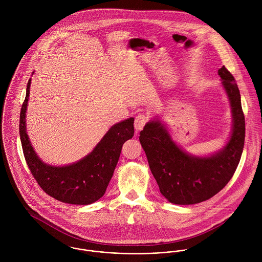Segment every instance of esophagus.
Returning a JSON list of instances; mask_svg holds the SVG:
<instances>
[{"label": "esophagus", "mask_w": 262, "mask_h": 262, "mask_svg": "<svg viewBox=\"0 0 262 262\" xmlns=\"http://www.w3.org/2000/svg\"><path fill=\"white\" fill-rule=\"evenodd\" d=\"M147 117L145 115H138L136 118H135V122H134V127L136 129V131H141L143 129V127L145 126L146 122H147Z\"/></svg>", "instance_id": "34e87169"}]
</instances>
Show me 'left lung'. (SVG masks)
Listing matches in <instances>:
<instances>
[{
    "instance_id": "1",
    "label": "left lung",
    "mask_w": 262,
    "mask_h": 262,
    "mask_svg": "<svg viewBox=\"0 0 262 262\" xmlns=\"http://www.w3.org/2000/svg\"><path fill=\"white\" fill-rule=\"evenodd\" d=\"M230 102L232 130L222 149L209 156H195L182 149L165 125L154 118L140 132L150 170L161 194L176 205H193L218 193L233 177L244 147L245 119L240 92L234 76L224 66L218 71Z\"/></svg>"
}]
</instances>
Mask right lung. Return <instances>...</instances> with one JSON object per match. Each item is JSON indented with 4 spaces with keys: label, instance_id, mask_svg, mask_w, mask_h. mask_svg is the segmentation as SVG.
<instances>
[{
    "label": "right lung",
    "instance_id": "right-lung-1",
    "mask_svg": "<svg viewBox=\"0 0 262 262\" xmlns=\"http://www.w3.org/2000/svg\"><path fill=\"white\" fill-rule=\"evenodd\" d=\"M31 78L20 113V139L29 169L38 185L62 203L90 205L101 199L112 179L123 144L134 135V118L121 121L109 129L91 153L80 160L54 166L43 162L31 145L26 131V112Z\"/></svg>",
    "mask_w": 262,
    "mask_h": 262
}]
</instances>
